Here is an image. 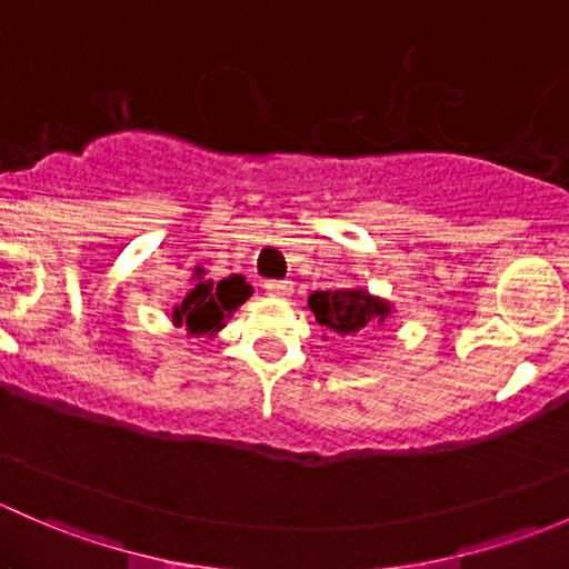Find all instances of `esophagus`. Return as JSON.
Listing matches in <instances>:
<instances>
[{"instance_id": "34e87169", "label": "esophagus", "mask_w": 569, "mask_h": 569, "mask_svg": "<svg viewBox=\"0 0 569 569\" xmlns=\"http://www.w3.org/2000/svg\"><path fill=\"white\" fill-rule=\"evenodd\" d=\"M263 289H267L269 297H291L295 283H291V280H267V283H263Z\"/></svg>"}]
</instances>
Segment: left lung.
I'll return each instance as SVG.
<instances>
[{
  "mask_svg": "<svg viewBox=\"0 0 569 569\" xmlns=\"http://www.w3.org/2000/svg\"><path fill=\"white\" fill-rule=\"evenodd\" d=\"M308 308L321 327L341 338L358 336L369 325H382L386 317H391V306L363 289L317 291L308 297Z\"/></svg>",
  "mask_w": 569,
  "mask_h": 569,
  "instance_id": "8db88e82",
  "label": "left lung"
}]
</instances>
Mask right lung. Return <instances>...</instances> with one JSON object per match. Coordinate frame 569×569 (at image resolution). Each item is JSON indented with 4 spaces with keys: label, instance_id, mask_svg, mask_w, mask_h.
I'll use <instances>...</instances> for the list:
<instances>
[{
    "label": "right lung",
    "instance_id": "add662e5",
    "mask_svg": "<svg viewBox=\"0 0 569 569\" xmlns=\"http://www.w3.org/2000/svg\"><path fill=\"white\" fill-rule=\"evenodd\" d=\"M250 286L242 274L214 280H200L187 297L176 306L173 321L178 327H187L189 336H214L226 319L250 297Z\"/></svg>",
    "mask_w": 569,
    "mask_h": 569
}]
</instances>
